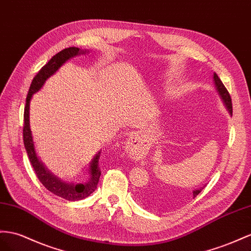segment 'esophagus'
<instances>
[{
    "label": "esophagus",
    "instance_id": "34e87169",
    "mask_svg": "<svg viewBox=\"0 0 251 251\" xmlns=\"http://www.w3.org/2000/svg\"><path fill=\"white\" fill-rule=\"evenodd\" d=\"M136 142H137V138L134 137V136H132V137H130L129 142H128V143H129V146H132V144H134Z\"/></svg>",
    "mask_w": 251,
    "mask_h": 251
}]
</instances>
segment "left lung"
<instances>
[{
	"mask_svg": "<svg viewBox=\"0 0 251 251\" xmlns=\"http://www.w3.org/2000/svg\"><path fill=\"white\" fill-rule=\"evenodd\" d=\"M213 81H214V85H215V88H216V91L218 93V95H220V98L223 101L224 106L226 107L228 113L232 117V102H231V98L229 95V92L227 91V89L225 88V86L223 85L222 80L220 79V77L217 76L216 73H213ZM203 187L199 188V189H195L194 191H193V198L196 197L199 193H201L202 191ZM143 201L146 204H150L151 202L153 201V198H151V195H147V196H144L143 197Z\"/></svg>",
	"mask_w": 251,
	"mask_h": 251,
	"instance_id": "obj_1",
	"label": "left lung"
}]
</instances>
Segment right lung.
I'll use <instances>...</instances> for the list:
<instances>
[{"mask_svg": "<svg viewBox=\"0 0 251 251\" xmlns=\"http://www.w3.org/2000/svg\"><path fill=\"white\" fill-rule=\"evenodd\" d=\"M86 53H89V50H80L79 48L72 47L64 49L61 52L57 53L55 56H53L46 66L38 72L33 81H31L26 98V104H25L24 109L23 141L31 166L34 168L38 179H39L40 182L46 187L47 190H49L50 193H53V194L63 199H67V201H80V199H83L88 197L89 195H91L96 190L100 176V171L99 168V159L100 156V151L96 153L91 160V162L89 163V176L87 177L85 181L78 183L73 181H63L61 178L57 177L53 173H50V171H49V169L42 163V161L37 155L29 124V106L30 100L33 99V95L39 91L43 87L44 82H46L50 76L54 75L68 60Z\"/></svg>", "mask_w": 251, "mask_h": 251, "instance_id": "obj_1", "label": "right lung"}]
</instances>
